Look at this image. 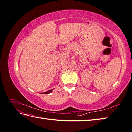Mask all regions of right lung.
<instances>
[{
	"label": "right lung",
	"instance_id": "1",
	"mask_svg": "<svg viewBox=\"0 0 132 132\" xmlns=\"http://www.w3.org/2000/svg\"><path fill=\"white\" fill-rule=\"evenodd\" d=\"M52 90H53V89H52V90H49V91H46V92H45V93H42V94H50V93H51L52 91Z\"/></svg>",
	"mask_w": 132,
	"mask_h": 132
}]
</instances>
